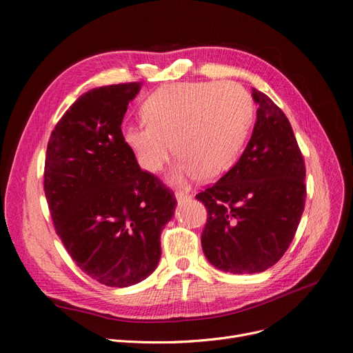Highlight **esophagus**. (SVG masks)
Listing matches in <instances>:
<instances>
[{
    "label": "esophagus",
    "instance_id": "1",
    "mask_svg": "<svg viewBox=\"0 0 353 353\" xmlns=\"http://www.w3.org/2000/svg\"><path fill=\"white\" fill-rule=\"evenodd\" d=\"M175 197H176L178 201H185V200L190 199V194L187 193V191H178V193L175 194Z\"/></svg>",
    "mask_w": 353,
    "mask_h": 353
}]
</instances>
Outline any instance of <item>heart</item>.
Masks as SVG:
<instances>
[{
    "mask_svg": "<svg viewBox=\"0 0 353 353\" xmlns=\"http://www.w3.org/2000/svg\"><path fill=\"white\" fill-rule=\"evenodd\" d=\"M144 119L122 137L147 172L175 152V181L215 179L236 165L253 121V100L234 82H179L157 88L143 104Z\"/></svg>",
    "mask_w": 353,
    "mask_h": 353,
    "instance_id": "1",
    "label": "heart"
}]
</instances>
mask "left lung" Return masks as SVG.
Returning <instances> with one entry per match:
<instances>
[{"mask_svg": "<svg viewBox=\"0 0 353 353\" xmlns=\"http://www.w3.org/2000/svg\"><path fill=\"white\" fill-rule=\"evenodd\" d=\"M258 108L239 162L196 194L208 221L201 248L231 274H254L279 262L293 241L306 199V169L292 125L268 95L253 88Z\"/></svg>", "mask_w": 353, "mask_h": 353, "instance_id": "obj_1", "label": "left lung"}]
</instances>
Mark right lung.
I'll return each instance as SVG.
<instances>
[{
	"instance_id": "1",
	"label": "right lung",
	"mask_w": 353,
	"mask_h": 353,
	"mask_svg": "<svg viewBox=\"0 0 353 353\" xmlns=\"http://www.w3.org/2000/svg\"><path fill=\"white\" fill-rule=\"evenodd\" d=\"M140 82L94 88L74 101L47 145L44 191L52 223L79 268L109 287L150 275L160 259V232L176 199L143 170L121 125Z\"/></svg>"
}]
</instances>
